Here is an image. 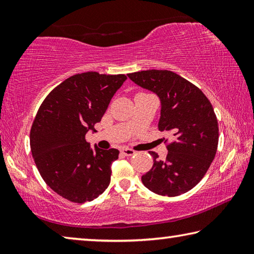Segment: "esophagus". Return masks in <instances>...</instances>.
I'll use <instances>...</instances> for the list:
<instances>
[{
  "label": "esophagus",
  "instance_id": "obj_1",
  "mask_svg": "<svg viewBox=\"0 0 254 254\" xmlns=\"http://www.w3.org/2000/svg\"><path fill=\"white\" fill-rule=\"evenodd\" d=\"M121 152L124 154V156H127V157L133 156V154L135 153L134 150H132V149H128V148H123V149L121 150Z\"/></svg>",
  "mask_w": 254,
  "mask_h": 254
}]
</instances>
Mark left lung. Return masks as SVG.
I'll list each match as a JSON object with an SVG mask.
<instances>
[{
    "label": "left lung",
    "mask_w": 254,
    "mask_h": 254,
    "mask_svg": "<svg viewBox=\"0 0 254 254\" xmlns=\"http://www.w3.org/2000/svg\"><path fill=\"white\" fill-rule=\"evenodd\" d=\"M127 76L159 97V130L175 136L165 161L150 151L153 166L141 177L142 184L162 196L187 192L204 177L216 154L218 124L212 104L198 87L173 71L151 69Z\"/></svg>",
    "instance_id": "obj_1"
}]
</instances>
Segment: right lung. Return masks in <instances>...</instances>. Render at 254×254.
Wrapping results in <instances>:
<instances>
[{
	"label": "right lung",
	"instance_id": "obj_1",
	"mask_svg": "<svg viewBox=\"0 0 254 254\" xmlns=\"http://www.w3.org/2000/svg\"><path fill=\"white\" fill-rule=\"evenodd\" d=\"M126 75L77 74L64 80L42 103L30 132V147L46 184L64 198L85 203L98 197L111 182L118 149L102 150L86 142Z\"/></svg>",
	"mask_w": 254,
	"mask_h": 254
}]
</instances>
